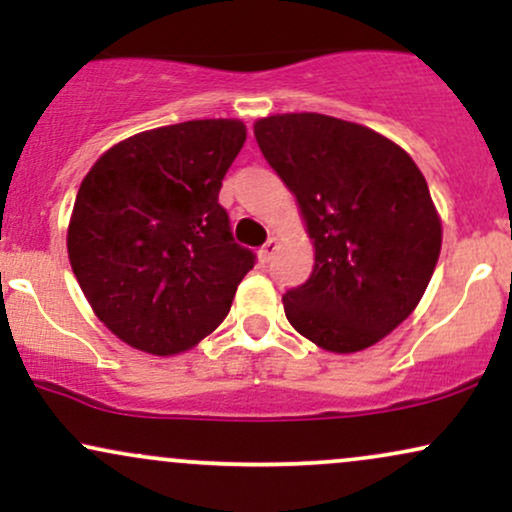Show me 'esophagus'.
<instances>
[{"instance_id":"34e87169","label":"esophagus","mask_w":512,"mask_h":512,"mask_svg":"<svg viewBox=\"0 0 512 512\" xmlns=\"http://www.w3.org/2000/svg\"><path fill=\"white\" fill-rule=\"evenodd\" d=\"M279 250V240L276 238H269L267 243L262 245L260 248V260H262V264H267V262H272V257H274V252Z\"/></svg>"}]
</instances>
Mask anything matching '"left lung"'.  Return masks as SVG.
Listing matches in <instances>:
<instances>
[{"label": "left lung", "instance_id": "obj_1", "mask_svg": "<svg viewBox=\"0 0 512 512\" xmlns=\"http://www.w3.org/2000/svg\"><path fill=\"white\" fill-rule=\"evenodd\" d=\"M255 139L315 245L308 281L281 298L286 317L334 354L368 349L407 320L436 269L443 231L426 178L383 134L330 115L264 117Z\"/></svg>", "mask_w": 512, "mask_h": 512}]
</instances>
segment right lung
<instances>
[{
  "label": "right lung",
  "mask_w": 512,
  "mask_h": 512,
  "mask_svg": "<svg viewBox=\"0 0 512 512\" xmlns=\"http://www.w3.org/2000/svg\"><path fill=\"white\" fill-rule=\"evenodd\" d=\"M243 144L240 120L149 129L105 151L81 182L69 262L98 320L134 349H192L221 325L255 267L219 204Z\"/></svg>",
  "instance_id": "1"
}]
</instances>
